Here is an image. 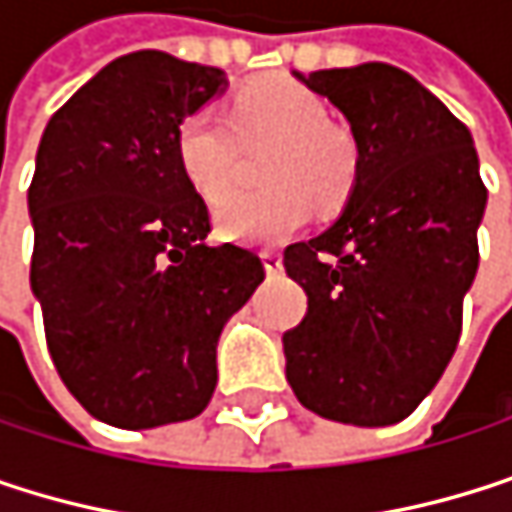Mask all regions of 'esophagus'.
I'll use <instances>...</instances> for the list:
<instances>
[{"label": "esophagus", "mask_w": 512, "mask_h": 512, "mask_svg": "<svg viewBox=\"0 0 512 512\" xmlns=\"http://www.w3.org/2000/svg\"><path fill=\"white\" fill-rule=\"evenodd\" d=\"M261 261H264V270H267L270 276H276V273H282V254H279V251H273V248H267V251L261 254Z\"/></svg>", "instance_id": "obj_1"}]
</instances>
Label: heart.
I'll return each mask as SVG.
<instances>
[{
  "instance_id": "1",
  "label": "heart",
  "mask_w": 512,
  "mask_h": 512,
  "mask_svg": "<svg viewBox=\"0 0 512 512\" xmlns=\"http://www.w3.org/2000/svg\"><path fill=\"white\" fill-rule=\"evenodd\" d=\"M245 143L276 140L264 164V191L227 194L215 209V227L236 242H282L312 215V203L336 209L357 179L354 140L330 125L327 104L288 77L248 83L233 101V122L212 107L188 113L176 131V155L185 179L203 200H218Z\"/></svg>"
}]
</instances>
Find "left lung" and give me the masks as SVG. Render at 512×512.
<instances>
[{
	"mask_svg": "<svg viewBox=\"0 0 512 512\" xmlns=\"http://www.w3.org/2000/svg\"><path fill=\"white\" fill-rule=\"evenodd\" d=\"M351 125L357 179L321 236L285 248L309 312L282 336L297 399L336 423L393 426L444 375L477 276L486 185L471 131L387 62L297 74Z\"/></svg>",
	"mask_w": 512,
	"mask_h": 512,
	"instance_id": "1",
	"label": "left lung"
}]
</instances>
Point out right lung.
<instances>
[{"mask_svg": "<svg viewBox=\"0 0 512 512\" xmlns=\"http://www.w3.org/2000/svg\"><path fill=\"white\" fill-rule=\"evenodd\" d=\"M224 86L221 68L137 50L41 134L29 282L59 378L101 423L197 417L218 381V336L264 282L254 251L206 245L209 212L176 155L182 119Z\"/></svg>", "mask_w": 512, "mask_h": 512, "instance_id": "obj_1", "label": "right lung"}]
</instances>
